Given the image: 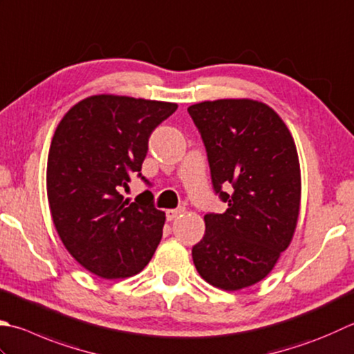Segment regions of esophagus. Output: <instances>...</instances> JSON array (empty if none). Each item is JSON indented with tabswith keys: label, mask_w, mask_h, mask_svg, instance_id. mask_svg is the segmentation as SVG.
Wrapping results in <instances>:
<instances>
[{
	"label": "esophagus",
	"mask_w": 354,
	"mask_h": 354,
	"mask_svg": "<svg viewBox=\"0 0 354 354\" xmlns=\"http://www.w3.org/2000/svg\"><path fill=\"white\" fill-rule=\"evenodd\" d=\"M184 212V209H169L165 212V216H167V221H173L176 216H179Z\"/></svg>",
	"instance_id": "34e87169"
}]
</instances>
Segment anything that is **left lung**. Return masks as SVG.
Masks as SVG:
<instances>
[{"label":"left lung","mask_w":354,"mask_h":354,"mask_svg":"<svg viewBox=\"0 0 354 354\" xmlns=\"http://www.w3.org/2000/svg\"><path fill=\"white\" fill-rule=\"evenodd\" d=\"M187 110L204 141L214 193L228 205L204 216L193 262L213 287L236 292L264 279L293 239L301 207L297 150L286 122L264 102L216 100Z\"/></svg>","instance_id":"1"}]
</instances>
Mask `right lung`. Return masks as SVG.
Segmentation results:
<instances>
[{"label": "right lung", "mask_w": 354, "mask_h": 354, "mask_svg": "<svg viewBox=\"0 0 354 354\" xmlns=\"http://www.w3.org/2000/svg\"><path fill=\"white\" fill-rule=\"evenodd\" d=\"M178 104L93 95L68 110L52 138L47 198L62 244L104 279L129 278L149 264L162 236L165 213L145 190L121 195L141 176L149 138ZM145 183L147 179L141 176Z\"/></svg>", "instance_id": "right-lung-1"}]
</instances>
